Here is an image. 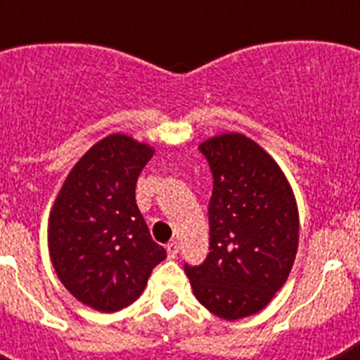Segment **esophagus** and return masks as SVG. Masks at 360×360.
<instances>
[{"mask_svg": "<svg viewBox=\"0 0 360 360\" xmlns=\"http://www.w3.org/2000/svg\"><path fill=\"white\" fill-rule=\"evenodd\" d=\"M178 249H180L178 241H169V243H167V247H165V250H167V256L169 257H176Z\"/></svg>", "mask_w": 360, "mask_h": 360, "instance_id": "1", "label": "esophagus"}]
</instances>
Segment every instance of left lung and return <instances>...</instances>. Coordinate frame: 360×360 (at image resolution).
Returning <instances> with one entry per match:
<instances>
[{
    "instance_id": "8db88e82",
    "label": "left lung",
    "mask_w": 360,
    "mask_h": 360,
    "mask_svg": "<svg viewBox=\"0 0 360 360\" xmlns=\"http://www.w3.org/2000/svg\"><path fill=\"white\" fill-rule=\"evenodd\" d=\"M214 186L209 202V256L186 265L196 299L238 321L257 314L287 283L299 243L294 191L278 162L241 133L203 141Z\"/></svg>"
}]
</instances>
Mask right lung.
Listing matches in <instances>:
<instances>
[{"label":"right lung","instance_id":"1","mask_svg":"<svg viewBox=\"0 0 360 360\" xmlns=\"http://www.w3.org/2000/svg\"><path fill=\"white\" fill-rule=\"evenodd\" d=\"M155 149L113 133L79 158L49 218V252L59 281L86 307L111 314L141 297L165 259L136 207V178Z\"/></svg>","mask_w":360,"mask_h":360}]
</instances>
